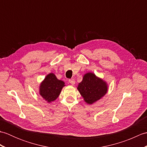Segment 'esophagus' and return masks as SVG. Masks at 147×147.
Here are the masks:
<instances>
[{"mask_svg":"<svg viewBox=\"0 0 147 147\" xmlns=\"http://www.w3.org/2000/svg\"><path fill=\"white\" fill-rule=\"evenodd\" d=\"M69 82L71 85H74V84H75V81H74V79H70V80H69Z\"/></svg>","mask_w":147,"mask_h":147,"instance_id":"34e87169","label":"esophagus"}]
</instances>
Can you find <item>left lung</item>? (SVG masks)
I'll return each mask as SVG.
<instances>
[{
    "label": "left lung",
    "instance_id": "1",
    "mask_svg": "<svg viewBox=\"0 0 147 147\" xmlns=\"http://www.w3.org/2000/svg\"><path fill=\"white\" fill-rule=\"evenodd\" d=\"M77 88L85 101L89 104L97 101L107 91L105 82L92 73H87L83 76V81L79 83Z\"/></svg>",
    "mask_w": 147,
    "mask_h": 147
}]
</instances>
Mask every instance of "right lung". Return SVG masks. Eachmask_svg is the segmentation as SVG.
<instances>
[{
  "instance_id": "right-lung-1",
  "label": "right lung",
  "mask_w": 147,
  "mask_h": 147,
  "mask_svg": "<svg viewBox=\"0 0 147 147\" xmlns=\"http://www.w3.org/2000/svg\"><path fill=\"white\" fill-rule=\"evenodd\" d=\"M64 83L59 80L53 73L48 74L41 83L40 88V94L49 102L55 100L64 86Z\"/></svg>"
}]
</instances>
